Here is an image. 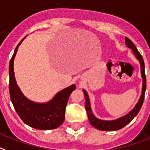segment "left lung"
I'll use <instances>...</instances> for the list:
<instances>
[{"label": "left lung", "mask_w": 150, "mask_h": 150, "mask_svg": "<svg viewBox=\"0 0 150 150\" xmlns=\"http://www.w3.org/2000/svg\"><path fill=\"white\" fill-rule=\"evenodd\" d=\"M125 44L127 47L132 48V52H134V55L136 56V58L140 62V65H141V74L142 76V92L141 97L139 98L138 103L129 113H127V115H125L120 118L114 120H103L96 118L94 116V114L91 112L90 101H89L88 94H87L85 90H83L84 97H85V109L87 113H88L89 122L91 123V125L94 127H96L98 130H101V131H117V130L121 129L124 127H125L139 113V110L143 104L144 98H145V91H146V74H145V64H144L143 58L142 56V54L139 53L137 47L134 45V43L132 42L129 38H125Z\"/></svg>", "instance_id": "obj_1"}]
</instances>
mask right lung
<instances>
[{
  "label": "right lung",
  "mask_w": 150,
  "mask_h": 150,
  "mask_svg": "<svg viewBox=\"0 0 150 150\" xmlns=\"http://www.w3.org/2000/svg\"><path fill=\"white\" fill-rule=\"evenodd\" d=\"M23 39L17 45L9 63V93L11 103L25 125L39 130L54 129L64 121L69 97L76 86L73 84L59 91L52 100L47 103H33L25 98L16 84L13 68L14 59Z\"/></svg>",
  "instance_id": "obj_1"
}]
</instances>
